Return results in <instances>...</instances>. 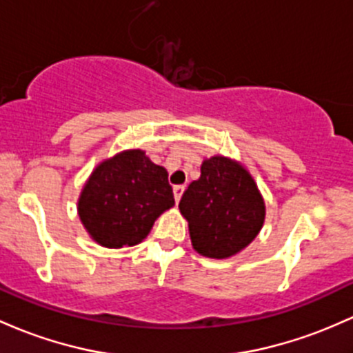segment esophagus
Segmentation results:
<instances>
[{
  "label": "esophagus",
  "instance_id": "34e87169",
  "mask_svg": "<svg viewBox=\"0 0 353 353\" xmlns=\"http://www.w3.org/2000/svg\"><path fill=\"white\" fill-rule=\"evenodd\" d=\"M172 192H174V199H176V203H179L184 192V185H174Z\"/></svg>",
  "mask_w": 353,
  "mask_h": 353
}]
</instances>
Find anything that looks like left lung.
<instances>
[{"instance_id": "obj_1", "label": "left lung", "mask_w": 353, "mask_h": 353, "mask_svg": "<svg viewBox=\"0 0 353 353\" xmlns=\"http://www.w3.org/2000/svg\"><path fill=\"white\" fill-rule=\"evenodd\" d=\"M192 248L206 258L224 259L243 251L265 223L266 206L253 176L224 156L204 159L201 176L181 197Z\"/></svg>"}]
</instances>
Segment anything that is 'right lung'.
I'll list each match as a JSON object with an SVG mask.
<instances>
[{"label":"right lung","instance_id":"1","mask_svg":"<svg viewBox=\"0 0 353 353\" xmlns=\"http://www.w3.org/2000/svg\"><path fill=\"white\" fill-rule=\"evenodd\" d=\"M172 206L168 170L154 164L144 150L129 149L92 170L77 211L97 245L117 250L144 241L154 221Z\"/></svg>","mask_w":353,"mask_h":353}]
</instances>
